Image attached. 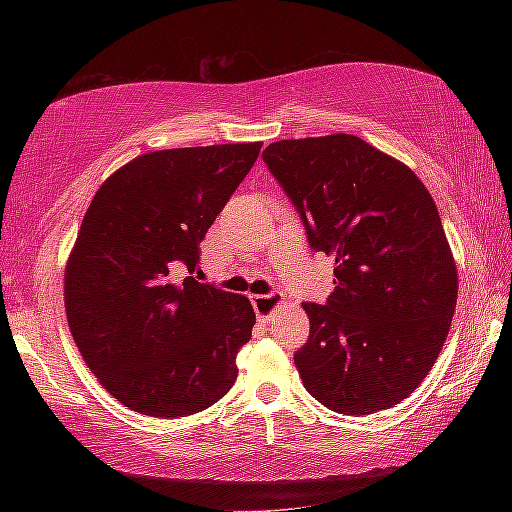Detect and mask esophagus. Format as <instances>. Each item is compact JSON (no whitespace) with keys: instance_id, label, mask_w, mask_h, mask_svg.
<instances>
[{"instance_id":"34e87169","label":"esophagus","mask_w":512,"mask_h":512,"mask_svg":"<svg viewBox=\"0 0 512 512\" xmlns=\"http://www.w3.org/2000/svg\"><path fill=\"white\" fill-rule=\"evenodd\" d=\"M282 302H284V293H280V291L262 293V296H253V309L259 318L268 320L275 314L277 307L282 305Z\"/></svg>"}]
</instances>
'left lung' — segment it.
Segmentation results:
<instances>
[{
  "label": "left lung",
  "mask_w": 512,
  "mask_h": 512,
  "mask_svg": "<svg viewBox=\"0 0 512 512\" xmlns=\"http://www.w3.org/2000/svg\"><path fill=\"white\" fill-rule=\"evenodd\" d=\"M305 225L334 259L325 305L302 302L309 339L293 354L309 395L368 415L409 397L436 363L458 277L438 207L420 178L361 137L282 140L262 153Z\"/></svg>",
  "instance_id": "8db88e82"
}]
</instances>
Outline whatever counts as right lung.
Returning <instances> with one entry per match:
<instances>
[{
    "label": "right lung",
    "mask_w": 512,
    "mask_h": 512,
    "mask_svg": "<svg viewBox=\"0 0 512 512\" xmlns=\"http://www.w3.org/2000/svg\"><path fill=\"white\" fill-rule=\"evenodd\" d=\"M259 149L146 153L94 194L65 271L67 323L85 363L128 409L185 418L235 384L253 305L192 273Z\"/></svg>",
    "instance_id": "right-lung-1"
}]
</instances>
